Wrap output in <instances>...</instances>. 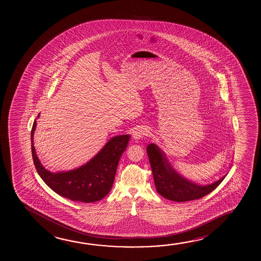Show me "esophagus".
<instances>
[{
	"instance_id": "34e87169",
	"label": "esophagus",
	"mask_w": 261,
	"mask_h": 261,
	"mask_svg": "<svg viewBox=\"0 0 261 261\" xmlns=\"http://www.w3.org/2000/svg\"><path fill=\"white\" fill-rule=\"evenodd\" d=\"M146 135H147V130H146V128H144V127L137 128L133 132V137H134V139H136V140L142 139V138L145 137V136H146Z\"/></svg>"
}]
</instances>
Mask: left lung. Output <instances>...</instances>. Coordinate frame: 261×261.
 <instances>
[{"instance_id": "left-lung-1", "label": "left lung", "mask_w": 261, "mask_h": 261, "mask_svg": "<svg viewBox=\"0 0 261 261\" xmlns=\"http://www.w3.org/2000/svg\"><path fill=\"white\" fill-rule=\"evenodd\" d=\"M150 166L154 176L156 191L168 200L175 202L196 200L205 197L218 188L226 175L212 184L197 185L180 175L168 162L166 154L158 145L150 144L146 147Z\"/></svg>"}]
</instances>
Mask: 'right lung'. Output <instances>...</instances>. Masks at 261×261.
I'll return each instance as SVG.
<instances>
[{
	"instance_id": "right-lung-1",
	"label": "right lung",
	"mask_w": 261,
	"mask_h": 261,
	"mask_svg": "<svg viewBox=\"0 0 261 261\" xmlns=\"http://www.w3.org/2000/svg\"><path fill=\"white\" fill-rule=\"evenodd\" d=\"M35 120L31 131L33 159L39 175L53 191L70 200L84 203L101 200L110 192L120 158L128 145L129 135L112 137L97 154L81 167L69 171L53 173L43 167L35 152Z\"/></svg>"
}]
</instances>
